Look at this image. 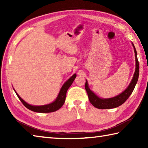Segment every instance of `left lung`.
Listing matches in <instances>:
<instances>
[{
  "label": "left lung",
  "instance_id": "1",
  "mask_svg": "<svg viewBox=\"0 0 148 148\" xmlns=\"http://www.w3.org/2000/svg\"><path fill=\"white\" fill-rule=\"evenodd\" d=\"M133 46L135 53V57H136V70L134 74V76L132 79V81L129 85L125 89L123 92L119 94L118 95L115 96L112 98L108 99H103L97 96L93 91L90 90L88 86V83L87 80H86L85 83V89L88 96V99L90 103L96 108L100 109H112L116 108L117 107L123 104L126 100L128 99V97L132 93L135 86L137 83L138 78H139V64L137 59V54L136 48L134 45V44L132 42Z\"/></svg>",
  "mask_w": 148,
  "mask_h": 148
}]
</instances>
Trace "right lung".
Returning <instances> with one entry per match:
<instances>
[{"label": "right lung", "mask_w": 148, "mask_h": 148, "mask_svg": "<svg viewBox=\"0 0 148 148\" xmlns=\"http://www.w3.org/2000/svg\"><path fill=\"white\" fill-rule=\"evenodd\" d=\"M76 77V74H74V75L69 78V79L66 81V82L63 84L58 95L56 97V99L53 102L49 103V104L43 105V106H33L30 105L29 103H27L25 101L22 99L20 95L16 92L14 89V92L16 94V95L20 100V101L23 103V104L26 107L27 109H29L31 111L36 112H42V113H47V112H52L57 111L60 108H62V106L64 105L65 100L66 97V93H67V90L71 86V84L73 83L75 78Z\"/></svg>", "instance_id": "add662e5"}]
</instances>
